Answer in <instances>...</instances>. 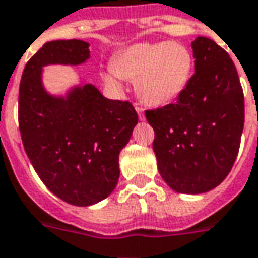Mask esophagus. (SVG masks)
Segmentation results:
<instances>
[{
    "mask_svg": "<svg viewBox=\"0 0 258 258\" xmlns=\"http://www.w3.org/2000/svg\"><path fill=\"white\" fill-rule=\"evenodd\" d=\"M135 110L138 113V117H140V120H145V116H144V109H142L141 106H135Z\"/></svg>",
    "mask_w": 258,
    "mask_h": 258,
    "instance_id": "obj_1",
    "label": "esophagus"
}]
</instances>
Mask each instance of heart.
I'll list each match as a JSON object with an SVG mask.
<instances>
[{
  "mask_svg": "<svg viewBox=\"0 0 258 258\" xmlns=\"http://www.w3.org/2000/svg\"><path fill=\"white\" fill-rule=\"evenodd\" d=\"M192 54L179 41L133 44L117 55L103 79L113 86L120 78L135 81L144 103L165 106L184 92L191 78Z\"/></svg>",
  "mask_w": 258,
  "mask_h": 258,
  "instance_id": "obj_1",
  "label": "heart"
}]
</instances>
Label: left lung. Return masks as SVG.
Segmentation results:
<instances>
[{
    "instance_id": "left-lung-1",
    "label": "left lung",
    "mask_w": 258,
    "mask_h": 258,
    "mask_svg": "<svg viewBox=\"0 0 258 258\" xmlns=\"http://www.w3.org/2000/svg\"><path fill=\"white\" fill-rule=\"evenodd\" d=\"M194 75L177 102L145 117L158 170L172 190L203 194L229 174L240 147L244 98L233 61L208 37L191 43Z\"/></svg>"
}]
</instances>
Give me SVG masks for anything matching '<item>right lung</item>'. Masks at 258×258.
Masks as SVG:
<instances>
[{
    "label": "right lung",
    "instance_id": "1",
    "mask_svg": "<svg viewBox=\"0 0 258 258\" xmlns=\"http://www.w3.org/2000/svg\"><path fill=\"white\" fill-rule=\"evenodd\" d=\"M91 57L84 40L46 43L28 61L19 86V131L41 181L68 204L88 207L109 197L120 177L118 155L138 123L133 104L104 98L92 84L50 95L43 67L79 66Z\"/></svg>",
    "mask_w": 258,
    "mask_h": 258
}]
</instances>
